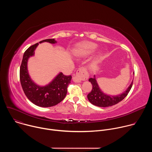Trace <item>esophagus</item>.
Returning a JSON list of instances; mask_svg holds the SVG:
<instances>
[{
	"label": "esophagus",
	"instance_id": "1",
	"mask_svg": "<svg viewBox=\"0 0 152 152\" xmlns=\"http://www.w3.org/2000/svg\"><path fill=\"white\" fill-rule=\"evenodd\" d=\"M89 77L88 73L85 67H80L76 72V76L73 77V80L76 83H79L81 80H86Z\"/></svg>",
	"mask_w": 152,
	"mask_h": 152
}]
</instances>
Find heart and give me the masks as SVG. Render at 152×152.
<instances>
[{"instance_id": "1", "label": "heart", "mask_w": 152, "mask_h": 152, "mask_svg": "<svg viewBox=\"0 0 152 152\" xmlns=\"http://www.w3.org/2000/svg\"><path fill=\"white\" fill-rule=\"evenodd\" d=\"M97 46L95 43L86 42L81 44L75 50V55L77 56H85L93 53L97 49Z\"/></svg>"}]
</instances>
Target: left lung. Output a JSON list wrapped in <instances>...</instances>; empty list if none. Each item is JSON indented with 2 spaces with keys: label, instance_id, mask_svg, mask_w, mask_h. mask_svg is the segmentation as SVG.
<instances>
[{
  "label": "left lung",
  "instance_id": "1",
  "mask_svg": "<svg viewBox=\"0 0 152 152\" xmlns=\"http://www.w3.org/2000/svg\"><path fill=\"white\" fill-rule=\"evenodd\" d=\"M89 82L92 84L93 88L91 91L87 95V98L91 104L99 107H108L117 104L127 96L133 84L132 81L123 93L116 96H111L104 93L101 90L97 82L95 75L93 78L89 79Z\"/></svg>",
  "mask_w": 152,
  "mask_h": 152
}]
</instances>
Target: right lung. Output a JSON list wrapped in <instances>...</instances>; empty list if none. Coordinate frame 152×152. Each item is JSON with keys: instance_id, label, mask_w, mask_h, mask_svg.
<instances>
[{"instance_id": "right-lung-1", "label": "right lung", "mask_w": 152, "mask_h": 152, "mask_svg": "<svg viewBox=\"0 0 152 152\" xmlns=\"http://www.w3.org/2000/svg\"><path fill=\"white\" fill-rule=\"evenodd\" d=\"M48 42L55 44V39H46L39 43ZM38 42L29 47L24 53L22 62L20 68V79L23 90L28 99L37 106L50 107L60 103L66 97L67 86L70 83L72 76H65L60 72L48 85L39 86L31 78L28 70V61L30 57L35 54V50Z\"/></svg>"}]
</instances>
